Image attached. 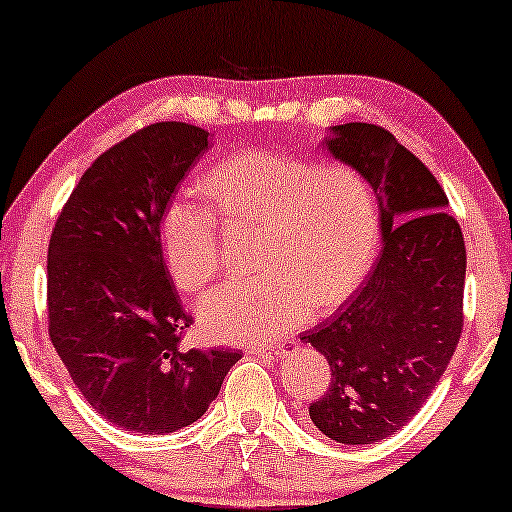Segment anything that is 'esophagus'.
Returning a JSON list of instances; mask_svg holds the SVG:
<instances>
[{"label":"esophagus","mask_w":512,"mask_h":512,"mask_svg":"<svg viewBox=\"0 0 512 512\" xmlns=\"http://www.w3.org/2000/svg\"><path fill=\"white\" fill-rule=\"evenodd\" d=\"M286 352L284 345H272V347H251V354L263 356V359H279Z\"/></svg>","instance_id":"obj_1"}]
</instances>
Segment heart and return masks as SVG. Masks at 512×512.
<instances>
[{
	"instance_id": "1",
	"label": "heart",
	"mask_w": 512,
	"mask_h": 512,
	"mask_svg": "<svg viewBox=\"0 0 512 512\" xmlns=\"http://www.w3.org/2000/svg\"><path fill=\"white\" fill-rule=\"evenodd\" d=\"M207 188L228 221L265 223L261 275L202 298L200 324L212 340L282 338L314 305L328 310L352 296L375 261L380 212L373 186L354 167L240 151L209 172ZM160 244L179 289L198 291L219 272V216L205 202H170Z\"/></svg>"
}]
</instances>
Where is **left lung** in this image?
<instances>
[{
  "label": "left lung",
  "mask_w": 512,
  "mask_h": 512,
  "mask_svg": "<svg viewBox=\"0 0 512 512\" xmlns=\"http://www.w3.org/2000/svg\"><path fill=\"white\" fill-rule=\"evenodd\" d=\"M324 149L370 181L384 242L361 289L300 338L331 366L310 419L335 443L370 445L417 415L457 349L466 247L438 179L389 130L333 125Z\"/></svg>",
  "instance_id": "obj_1"
}]
</instances>
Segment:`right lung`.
I'll return each mask as SVG.
<instances>
[{
	"label": "right lung",
	"instance_id": "right-lung-1",
	"mask_svg": "<svg viewBox=\"0 0 512 512\" xmlns=\"http://www.w3.org/2000/svg\"><path fill=\"white\" fill-rule=\"evenodd\" d=\"M188 123L146 125L83 172L48 242V335L83 398L125 431L198 422L237 349H186L193 317L167 272L160 221L207 151Z\"/></svg>",
	"mask_w": 512,
	"mask_h": 512
}]
</instances>
